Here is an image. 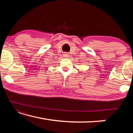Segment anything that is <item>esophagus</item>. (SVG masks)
I'll use <instances>...</instances> for the list:
<instances>
[{
    "label": "esophagus",
    "mask_w": 133,
    "mask_h": 133,
    "mask_svg": "<svg viewBox=\"0 0 133 133\" xmlns=\"http://www.w3.org/2000/svg\"><path fill=\"white\" fill-rule=\"evenodd\" d=\"M63 56H64V57H67L69 56V55H68V53H64V55H63Z\"/></svg>",
    "instance_id": "obj_1"
}]
</instances>
